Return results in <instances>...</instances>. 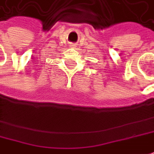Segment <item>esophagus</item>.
<instances>
[{
    "mask_svg": "<svg viewBox=\"0 0 154 154\" xmlns=\"http://www.w3.org/2000/svg\"><path fill=\"white\" fill-rule=\"evenodd\" d=\"M69 47H70V48H75V46H74L73 44H71V45H70Z\"/></svg>",
    "mask_w": 154,
    "mask_h": 154,
    "instance_id": "obj_1",
    "label": "esophagus"
}]
</instances>
